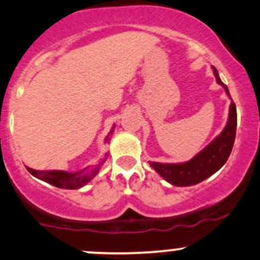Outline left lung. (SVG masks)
<instances>
[{
    "label": "left lung",
    "mask_w": 260,
    "mask_h": 260,
    "mask_svg": "<svg viewBox=\"0 0 260 260\" xmlns=\"http://www.w3.org/2000/svg\"><path fill=\"white\" fill-rule=\"evenodd\" d=\"M216 81L224 88L228 98L231 99L230 91L226 85L219 79L217 70L212 67ZM237 129V110L235 102H231L230 115L224 129L221 135L216 137L211 143L205 147L199 154H196L189 161L180 164H165V162H149L150 167L168 182L175 186H190L199 184L205 179L210 178L212 174L221 169L227 161L232 152Z\"/></svg>",
    "instance_id": "8db88e82"
}]
</instances>
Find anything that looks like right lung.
Here are the masks:
<instances>
[{
  "instance_id": "obj_1",
  "label": "right lung",
  "mask_w": 260,
  "mask_h": 260,
  "mask_svg": "<svg viewBox=\"0 0 260 260\" xmlns=\"http://www.w3.org/2000/svg\"><path fill=\"white\" fill-rule=\"evenodd\" d=\"M113 129H115V125L111 129V132L108 133L106 137V142L110 141V135H112ZM105 160H102L100 164L96 165V167L85 168L84 170H80V172L76 173H68L62 172V170H48V172H39V170L30 169V168H27V170L32 174L36 178L41 179V180L49 182V184L54 185L56 187H60V189H69V190H76L80 189V187L85 186L88 181L92 180L96 175H98L100 167Z\"/></svg>"
}]
</instances>
